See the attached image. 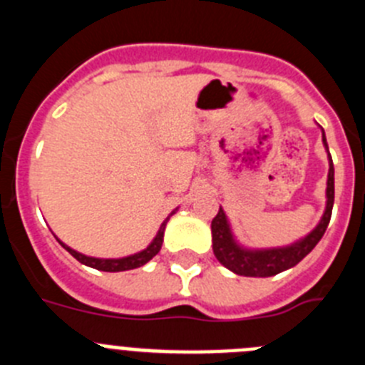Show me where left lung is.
Instances as JSON below:
<instances>
[{"instance_id":"obj_1","label":"left lung","mask_w":365,"mask_h":365,"mask_svg":"<svg viewBox=\"0 0 365 365\" xmlns=\"http://www.w3.org/2000/svg\"><path fill=\"white\" fill-rule=\"evenodd\" d=\"M322 138H324V144L327 148L325 133L322 135ZM325 195H327L325 212L318 222V227L311 234H307L296 243L289 245V247L263 248V250H250V248H243L241 245H237V241L232 235L227 215H225L222 208H219L217 215L212 219V243H214L212 247H214L215 257L221 265H225L232 272L240 274V276H250V278H269V276H276L283 270L298 265L299 261L307 256L322 240V235L325 234L329 221H331V214H333L334 166L331 153H329V175Z\"/></svg>"}]
</instances>
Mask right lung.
<instances>
[{
    "label": "right lung",
    "mask_w": 365,
    "mask_h": 365,
    "mask_svg": "<svg viewBox=\"0 0 365 365\" xmlns=\"http://www.w3.org/2000/svg\"><path fill=\"white\" fill-rule=\"evenodd\" d=\"M173 214H175V210H173L170 215H173ZM170 215H168L166 221L160 225L159 232H157V235H155V240L148 245V248H144V250H140V252H137V254H131V256H128V257H118V259H100V257H89V256H83V254L76 252V250H73V248L67 247V245H63L60 240H58V243L62 245V247L66 248L71 256L76 257L80 263H83V265H87V267H91V269L104 270V272H122V270L138 269V267L146 265L151 257L159 254L160 247H163L164 228H166V222H168V219H170Z\"/></svg>",
    "instance_id": "1"
}]
</instances>
